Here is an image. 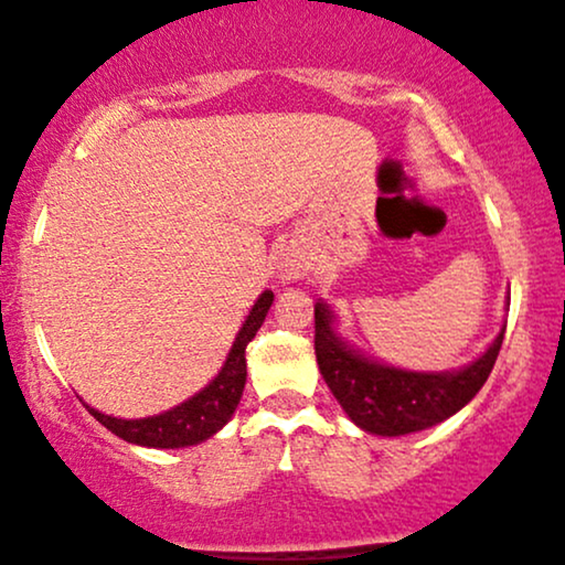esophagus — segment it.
I'll return each mask as SVG.
<instances>
[{
	"mask_svg": "<svg viewBox=\"0 0 565 565\" xmlns=\"http://www.w3.org/2000/svg\"><path fill=\"white\" fill-rule=\"evenodd\" d=\"M278 270H281L284 281H297V278H305L310 274L308 255H305V252H300V249H289L287 255H284L281 265H278Z\"/></svg>",
	"mask_w": 565,
	"mask_h": 565,
	"instance_id": "obj_1",
	"label": "esophagus"
}]
</instances>
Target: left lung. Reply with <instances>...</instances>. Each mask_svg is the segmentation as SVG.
Here are the masks:
<instances>
[{
  "label": "left lung",
  "instance_id": "8db88e82",
  "mask_svg": "<svg viewBox=\"0 0 565 565\" xmlns=\"http://www.w3.org/2000/svg\"><path fill=\"white\" fill-rule=\"evenodd\" d=\"M502 340L504 329L481 359L459 372H404L350 350L332 332V310L316 302V361L323 380L348 417L377 436H406L457 414L489 380Z\"/></svg>",
  "mask_w": 565,
  "mask_h": 565
}]
</instances>
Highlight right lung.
Listing matches in <instances>:
<instances>
[{
  "label": "right lung",
  "mask_w": 565,
  "mask_h": 565,
  "mask_svg": "<svg viewBox=\"0 0 565 565\" xmlns=\"http://www.w3.org/2000/svg\"><path fill=\"white\" fill-rule=\"evenodd\" d=\"M270 302H274V291H263L260 300L255 302V308L246 316L225 366L220 369L217 377L204 391L188 398L185 404L146 419H116L87 406L89 414L103 427H108L114 436L125 438L129 444L151 446V449H180V446H193L215 436L220 427L228 423L231 414L236 412L238 401H242L246 382V345L257 334V329L263 327Z\"/></svg>",
  "instance_id": "obj_1"
}]
</instances>
